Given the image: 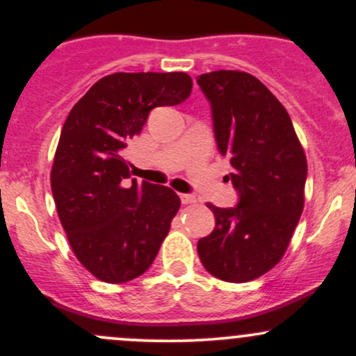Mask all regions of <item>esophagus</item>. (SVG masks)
I'll use <instances>...</instances> for the list:
<instances>
[{
    "label": "esophagus",
    "mask_w": 356,
    "mask_h": 356,
    "mask_svg": "<svg viewBox=\"0 0 356 356\" xmlns=\"http://www.w3.org/2000/svg\"><path fill=\"white\" fill-rule=\"evenodd\" d=\"M179 197H181L182 204H194L195 202V197L192 194H179Z\"/></svg>",
    "instance_id": "1"
}]
</instances>
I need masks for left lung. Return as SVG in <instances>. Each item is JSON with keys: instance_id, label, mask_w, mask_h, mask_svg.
Masks as SVG:
<instances>
[{"instance_id": "left-lung-1", "label": "left lung", "mask_w": 356, "mask_h": 356, "mask_svg": "<svg viewBox=\"0 0 356 356\" xmlns=\"http://www.w3.org/2000/svg\"><path fill=\"white\" fill-rule=\"evenodd\" d=\"M197 85L239 195L234 207L207 204L216 227L199 239L197 252L212 276L246 283L275 268L291 241L303 212L306 155L286 108L256 76L219 70Z\"/></svg>"}]
</instances>
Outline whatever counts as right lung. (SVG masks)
I'll use <instances>...</instances> for the list:
<instances>
[{"mask_svg": "<svg viewBox=\"0 0 356 356\" xmlns=\"http://www.w3.org/2000/svg\"><path fill=\"white\" fill-rule=\"evenodd\" d=\"M187 73H113L73 105L51 167L56 211L76 259L105 283H127L154 263L181 201L172 189L130 177L127 142L150 110L191 95Z\"/></svg>", "mask_w": 356, "mask_h": 356, "instance_id": "obj_1", "label": "right lung"}]
</instances>
